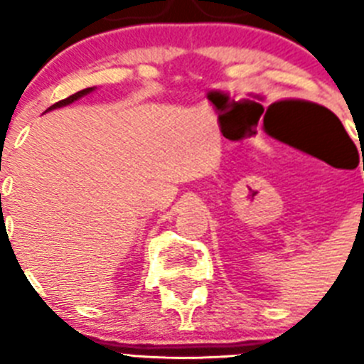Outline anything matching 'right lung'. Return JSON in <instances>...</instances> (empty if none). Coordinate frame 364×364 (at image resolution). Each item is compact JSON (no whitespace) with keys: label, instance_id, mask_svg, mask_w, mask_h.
<instances>
[{"label":"right lung","instance_id":"1","mask_svg":"<svg viewBox=\"0 0 364 364\" xmlns=\"http://www.w3.org/2000/svg\"><path fill=\"white\" fill-rule=\"evenodd\" d=\"M92 90H93V88H86V90H81V92H77V93H73V95H70V97H66V99H63V101H59V102H55V105H52L48 109L61 108V106H66V105H70V102L77 101L79 97H82V95H86V93H90V92H92Z\"/></svg>","mask_w":364,"mask_h":364}]
</instances>
